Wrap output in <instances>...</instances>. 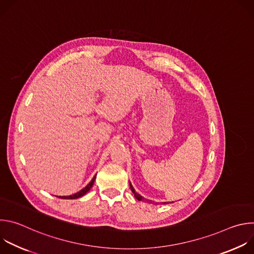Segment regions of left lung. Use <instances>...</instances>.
<instances>
[{"label": "left lung", "instance_id": "left-lung-1", "mask_svg": "<svg viewBox=\"0 0 254 254\" xmlns=\"http://www.w3.org/2000/svg\"><path fill=\"white\" fill-rule=\"evenodd\" d=\"M129 187H130V189H131V192L134 194V197H135V198H136L138 201H142V200H143V198H142V197H141L139 194H137V193L135 192V190H134V189H133V187L131 186L130 182H129ZM165 204H166V203H165Z\"/></svg>", "mask_w": 254, "mask_h": 254}]
</instances>
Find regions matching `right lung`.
<instances>
[{
  "label": "right lung",
  "mask_w": 254,
  "mask_h": 254,
  "mask_svg": "<svg viewBox=\"0 0 254 254\" xmlns=\"http://www.w3.org/2000/svg\"><path fill=\"white\" fill-rule=\"evenodd\" d=\"M95 178H96V175L92 178V180L90 181V183L87 184V186H85V187H84L82 190H80L79 192H77V193H75V194H73V195H70V196H59V198H61V199H77V198H79V197H82L83 195H85V194L91 189V187H92L93 184H94Z\"/></svg>",
  "instance_id": "1"
}]
</instances>
